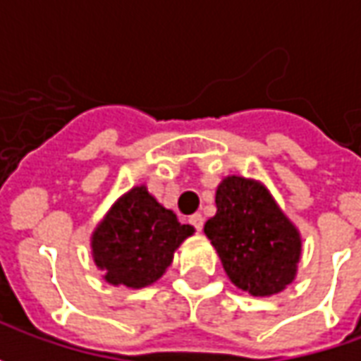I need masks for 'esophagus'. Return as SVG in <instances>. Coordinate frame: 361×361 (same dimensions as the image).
Returning <instances> with one entry per match:
<instances>
[{
  "mask_svg": "<svg viewBox=\"0 0 361 361\" xmlns=\"http://www.w3.org/2000/svg\"><path fill=\"white\" fill-rule=\"evenodd\" d=\"M189 222H191V226L195 228L197 232H201L203 230V224H204V219H203V214H199V212H195L191 219H189Z\"/></svg>",
  "mask_w": 361,
  "mask_h": 361,
  "instance_id": "1",
  "label": "esophagus"
}]
</instances>
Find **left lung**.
<instances>
[{
    "mask_svg": "<svg viewBox=\"0 0 361 361\" xmlns=\"http://www.w3.org/2000/svg\"><path fill=\"white\" fill-rule=\"evenodd\" d=\"M204 234L228 279L251 295H272L294 280L302 240L261 183L230 176L216 189Z\"/></svg>",
    "mask_w": 361,
    "mask_h": 361,
    "instance_id": "obj_1",
    "label": "left lung"
}]
</instances>
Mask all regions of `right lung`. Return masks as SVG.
<instances>
[{
	"label": "right lung",
	"instance_id": "1",
	"mask_svg": "<svg viewBox=\"0 0 361 361\" xmlns=\"http://www.w3.org/2000/svg\"><path fill=\"white\" fill-rule=\"evenodd\" d=\"M193 234L147 188H133L114 204L92 234V257L110 284L142 288L170 267L173 251Z\"/></svg>",
	"mask_w": 361,
	"mask_h": 361
}]
</instances>
